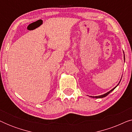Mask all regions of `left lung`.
I'll return each mask as SVG.
<instances>
[{
  "instance_id": "obj_1",
  "label": "left lung",
  "mask_w": 132,
  "mask_h": 132,
  "mask_svg": "<svg viewBox=\"0 0 132 132\" xmlns=\"http://www.w3.org/2000/svg\"><path fill=\"white\" fill-rule=\"evenodd\" d=\"M124 60H125V56H124ZM120 81H121V80H120ZM120 82H119V84H120ZM119 84H118V85H117V86H118V85H119ZM117 86H115V88H113L112 89H111V91H109V92H108V93H107L104 94H103V95H99V96H90V97H92V98H103V97H106V96H107V95H108V94H109L110 93H111V92H112V91H113V90H114V89H115V88H116Z\"/></svg>"
}]
</instances>
